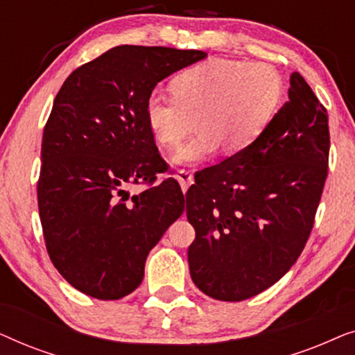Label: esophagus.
<instances>
[{
    "label": "esophagus",
    "instance_id": "1",
    "mask_svg": "<svg viewBox=\"0 0 355 355\" xmlns=\"http://www.w3.org/2000/svg\"><path fill=\"white\" fill-rule=\"evenodd\" d=\"M176 179L179 181V184H181L182 191L186 192L189 186L193 182V171L192 169H179L176 174Z\"/></svg>",
    "mask_w": 355,
    "mask_h": 355
}]
</instances>
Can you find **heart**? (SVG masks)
<instances>
[{
	"instance_id": "heart-1",
	"label": "heart",
	"mask_w": 355,
	"mask_h": 355,
	"mask_svg": "<svg viewBox=\"0 0 355 355\" xmlns=\"http://www.w3.org/2000/svg\"><path fill=\"white\" fill-rule=\"evenodd\" d=\"M173 94L155 89L145 100V121L162 147L173 148L196 125L200 130L171 155L174 164L207 162L226 147L241 153L268 128L283 98V79L266 62L210 58L179 72Z\"/></svg>"
}]
</instances>
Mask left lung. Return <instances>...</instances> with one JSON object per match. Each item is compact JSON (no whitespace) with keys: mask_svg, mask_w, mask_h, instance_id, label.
<instances>
[{"mask_svg":"<svg viewBox=\"0 0 355 355\" xmlns=\"http://www.w3.org/2000/svg\"><path fill=\"white\" fill-rule=\"evenodd\" d=\"M328 157L327 108L294 72L288 101L263 135L198 171L186 193L196 230L189 268L203 294L239 302L288 273L312 232Z\"/></svg>","mask_w":355,"mask_h":355,"instance_id":"8db88e82","label":"left lung"}]
</instances>
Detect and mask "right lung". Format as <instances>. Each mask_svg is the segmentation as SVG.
I'll return each instance as SVG.
<instances>
[{
  "instance_id": "1",
  "label": "right lung",
  "mask_w": 355,
  "mask_h": 355,
  "mask_svg": "<svg viewBox=\"0 0 355 355\" xmlns=\"http://www.w3.org/2000/svg\"><path fill=\"white\" fill-rule=\"evenodd\" d=\"M207 53L121 45L85 62L61 85L43 129L37 184L43 237L71 286L101 300L132 293L148 252L182 215L174 178L145 121L155 85ZM132 185H147L130 196Z\"/></svg>"
}]
</instances>
